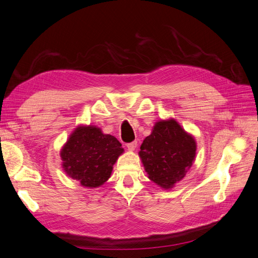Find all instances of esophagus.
Wrapping results in <instances>:
<instances>
[{
	"instance_id": "1",
	"label": "esophagus",
	"mask_w": 258,
	"mask_h": 258,
	"mask_svg": "<svg viewBox=\"0 0 258 258\" xmlns=\"http://www.w3.org/2000/svg\"><path fill=\"white\" fill-rule=\"evenodd\" d=\"M137 146H138V142H137V141H134V142H131V143H128V144H127L128 150H130V151H135L136 148H137Z\"/></svg>"
}]
</instances>
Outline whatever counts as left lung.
Returning <instances> with one entry per match:
<instances>
[{
    "label": "left lung",
    "mask_w": 258,
    "mask_h": 258,
    "mask_svg": "<svg viewBox=\"0 0 258 258\" xmlns=\"http://www.w3.org/2000/svg\"><path fill=\"white\" fill-rule=\"evenodd\" d=\"M139 152L148 178L163 189L185 176L196 156V141L175 119L159 120Z\"/></svg>",
    "instance_id": "8db88e82"
}]
</instances>
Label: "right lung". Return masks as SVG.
Here are the masks:
<instances>
[{
  "mask_svg": "<svg viewBox=\"0 0 258 258\" xmlns=\"http://www.w3.org/2000/svg\"><path fill=\"white\" fill-rule=\"evenodd\" d=\"M123 153L120 142L96 126H79L62 147V168L82 186L96 188L111 176L114 163Z\"/></svg>",
  "mask_w": 258,
  "mask_h": 258,
  "instance_id": "obj_1",
  "label": "right lung"
}]
</instances>
